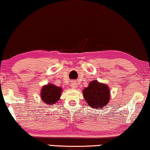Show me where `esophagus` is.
Returning a JSON list of instances; mask_svg holds the SVG:
<instances>
[{
    "mask_svg": "<svg viewBox=\"0 0 150 150\" xmlns=\"http://www.w3.org/2000/svg\"><path fill=\"white\" fill-rule=\"evenodd\" d=\"M71 87L73 88H76V87H77V83L75 81H72V83H71Z\"/></svg>",
    "mask_w": 150,
    "mask_h": 150,
    "instance_id": "34e87169",
    "label": "esophagus"
}]
</instances>
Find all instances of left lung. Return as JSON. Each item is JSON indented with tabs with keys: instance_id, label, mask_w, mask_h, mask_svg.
Here are the masks:
<instances>
[{
	"instance_id": "8db88e82",
	"label": "left lung",
	"mask_w": 150,
	"mask_h": 150,
	"mask_svg": "<svg viewBox=\"0 0 150 150\" xmlns=\"http://www.w3.org/2000/svg\"><path fill=\"white\" fill-rule=\"evenodd\" d=\"M83 93L87 103L93 108H102L110 100L108 87L95 80L89 83L88 87L83 89Z\"/></svg>"
}]
</instances>
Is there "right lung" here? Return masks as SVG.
I'll use <instances>...</instances> for the list:
<instances>
[{
	"instance_id": "right-lung-1",
	"label": "right lung",
	"mask_w": 150,
	"mask_h": 150,
	"mask_svg": "<svg viewBox=\"0 0 150 150\" xmlns=\"http://www.w3.org/2000/svg\"><path fill=\"white\" fill-rule=\"evenodd\" d=\"M62 89L54 85L48 84L41 91V98L46 104H54L59 100Z\"/></svg>"
}]
</instances>
